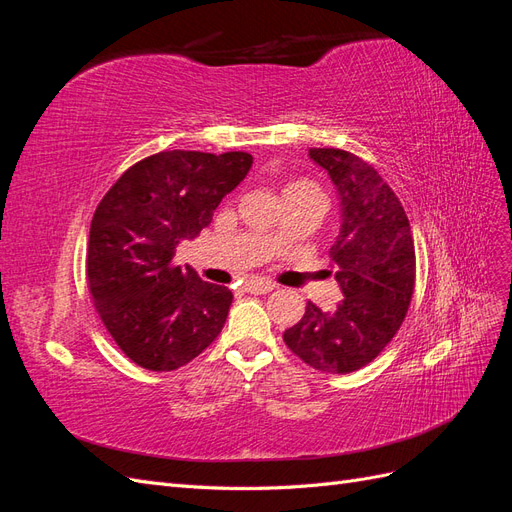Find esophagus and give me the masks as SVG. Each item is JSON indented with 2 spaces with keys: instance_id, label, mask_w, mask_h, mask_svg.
<instances>
[{
  "instance_id": "obj_1",
  "label": "esophagus",
  "mask_w": 512,
  "mask_h": 512,
  "mask_svg": "<svg viewBox=\"0 0 512 512\" xmlns=\"http://www.w3.org/2000/svg\"><path fill=\"white\" fill-rule=\"evenodd\" d=\"M273 288H275V284H271L267 280H250V282H245V290L252 292V294H267Z\"/></svg>"
}]
</instances>
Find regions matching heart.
<instances>
[{
	"label": "heart",
	"mask_w": 512,
	"mask_h": 512,
	"mask_svg": "<svg viewBox=\"0 0 512 512\" xmlns=\"http://www.w3.org/2000/svg\"><path fill=\"white\" fill-rule=\"evenodd\" d=\"M299 190H318L316 185L312 183V181H307V179H297V181H290L286 188H284V192H299ZM275 239H277V235H273Z\"/></svg>",
	"instance_id": "heart-1"
}]
</instances>
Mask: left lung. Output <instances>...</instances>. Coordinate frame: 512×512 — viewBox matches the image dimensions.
I'll use <instances>...</instances> for the list:
<instances>
[{"label":"left lung","mask_w":512,"mask_h":512,"mask_svg":"<svg viewBox=\"0 0 512 512\" xmlns=\"http://www.w3.org/2000/svg\"><path fill=\"white\" fill-rule=\"evenodd\" d=\"M327 170L342 205L331 269L344 292L333 312L307 301L284 342L303 363L350 374L371 363L404 322L414 294L416 256L408 215L378 170L344 149H309Z\"/></svg>","instance_id":"1"}]
</instances>
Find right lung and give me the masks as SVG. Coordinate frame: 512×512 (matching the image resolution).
<instances>
[{
	"mask_svg": "<svg viewBox=\"0 0 512 512\" xmlns=\"http://www.w3.org/2000/svg\"><path fill=\"white\" fill-rule=\"evenodd\" d=\"M252 166L245 151H160L104 194L87 243L96 312L132 363L173 371L220 335L232 292L173 262L181 239L211 224L222 198Z\"/></svg>",
	"mask_w": 512,
	"mask_h": 512,
	"instance_id": "right-lung-1",
	"label": "right lung"
}]
</instances>
